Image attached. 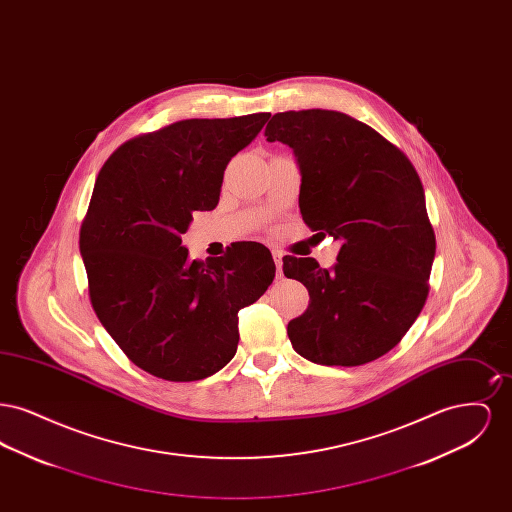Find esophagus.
Masks as SVG:
<instances>
[{
    "instance_id": "34e87169",
    "label": "esophagus",
    "mask_w": 512,
    "mask_h": 512,
    "mask_svg": "<svg viewBox=\"0 0 512 512\" xmlns=\"http://www.w3.org/2000/svg\"><path fill=\"white\" fill-rule=\"evenodd\" d=\"M272 259H274V265H276L278 274H282V253L280 251H272Z\"/></svg>"
}]
</instances>
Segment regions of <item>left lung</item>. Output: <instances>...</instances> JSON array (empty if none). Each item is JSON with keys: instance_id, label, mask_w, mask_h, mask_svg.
Listing matches in <instances>:
<instances>
[{"instance_id": "obj_1", "label": "left lung", "mask_w": 512, "mask_h": 512, "mask_svg": "<svg viewBox=\"0 0 512 512\" xmlns=\"http://www.w3.org/2000/svg\"><path fill=\"white\" fill-rule=\"evenodd\" d=\"M265 136L292 147L305 224L341 242L332 270L313 257L282 259L284 274L311 297L288 324L293 349L322 366L365 365L386 355L420 315L436 255L411 161L340 111L276 113Z\"/></svg>"}]
</instances>
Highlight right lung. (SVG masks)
I'll return each mask as SVG.
<instances>
[{"instance_id":"obj_1","label":"right lung","mask_w":512,"mask_h":512,"mask_svg":"<svg viewBox=\"0 0 512 512\" xmlns=\"http://www.w3.org/2000/svg\"><path fill=\"white\" fill-rule=\"evenodd\" d=\"M270 113L188 119L134 138L99 171L80 228V255L99 322L149 374L194 382L238 349V313L274 278L267 247L238 242L192 261L182 234L194 211L217 207L228 161Z\"/></svg>"}]
</instances>
